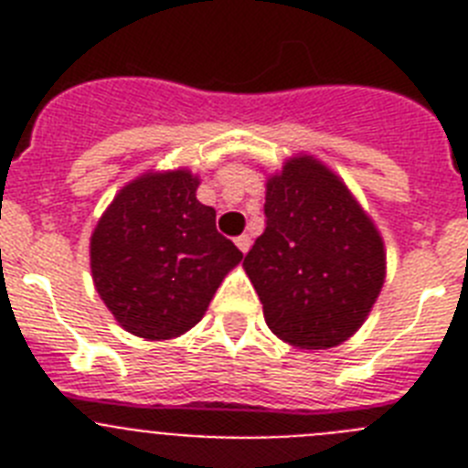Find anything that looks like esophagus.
Wrapping results in <instances>:
<instances>
[{
  "label": "esophagus",
  "mask_w": 468,
  "mask_h": 468,
  "mask_svg": "<svg viewBox=\"0 0 468 468\" xmlns=\"http://www.w3.org/2000/svg\"><path fill=\"white\" fill-rule=\"evenodd\" d=\"M237 246L241 253H248V248H250V237L248 234H241V237H237Z\"/></svg>",
  "instance_id": "1"
}]
</instances>
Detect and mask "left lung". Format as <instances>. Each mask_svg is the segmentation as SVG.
I'll return each mask as SVG.
<instances>
[{"label":"left lung","mask_w":468,"mask_h":468,"mask_svg":"<svg viewBox=\"0 0 468 468\" xmlns=\"http://www.w3.org/2000/svg\"><path fill=\"white\" fill-rule=\"evenodd\" d=\"M243 267L271 333L300 349H328L373 309L384 246L340 177L297 156L267 183L264 231Z\"/></svg>","instance_id":"left-lung-1"}]
</instances>
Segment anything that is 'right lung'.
<instances>
[{"label": "right lung", "instance_id": "1", "mask_svg": "<svg viewBox=\"0 0 468 468\" xmlns=\"http://www.w3.org/2000/svg\"><path fill=\"white\" fill-rule=\"evenodd\" d=\"M189 171L147 173L122 189L90 237V271L114 318L144 340L201 321L243 253L215 229Z\"/></svg>", "mask_w": 468, "mask_h": 468}]
</instances>
